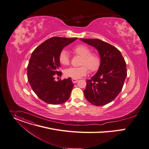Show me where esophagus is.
<instances>
[{
	"label": "esophagus",
	"instance_id": "1",
	"mask_svg": "<svg viewBox=\"0 0 149 149\" xmlns=\"http://www.w3.org/2000/svg\"><path fill=\"white\" fill-rule=\"evenodd\" d=\"M78 79L76 78H72V81L73 82V83H77L78 82Z\"/></svg>",
	"mask_w": 149,
	"mask_h": 149
}]
</instances>
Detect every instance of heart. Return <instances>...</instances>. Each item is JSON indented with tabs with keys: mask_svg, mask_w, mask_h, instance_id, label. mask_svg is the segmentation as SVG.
<instances>
[{
	"mask_svg": "<svg viewBox=\"0 0 149 149\" xmlns=\"http://www.w3.org/2000/svg\"><path fill=\"white\" fill-rule=\"evenodd\" d=\"M73 52L77 55L81 56L79 67H71L65 70L66 77L72 78H79L86 75L88 69L91 72L97 71L100 65V58L96 53L91 52L89 47L84 45H78L73 48ZM59 61L63 65H68L70 58L68 52L62 50L59 55Z\"/></svg>",
	"mask_w": 149,
	"mask_h": 149,
	"instance_id": "obj_1",
	"label": "heart"
}]
</instances>
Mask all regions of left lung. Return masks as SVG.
I'll use <instances>...</instances> for the list:
<instances>
[{"instance_id":"left-lung-1","label":"left lung","mask_w":149,"mask_h":149,"mask_svg":"<svg viewBox=\"0 0 149 149\" xmlns=\"http://www.w3.org/2000/svg\"><path fill=\"white\" fill-rule=\"evenodd\" d=\"M80 40L96 48L101 59L97 72L87 80L85 97L93 105H105L123 89L127 75L126 62L120 52L109 43L96 38Z\"/></svg>"}]
</instances>
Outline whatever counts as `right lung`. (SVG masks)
Returning a JSON list of instances; mask_svg holds the SVG:
<instances>
[{
  "instance_id": "right-lung-1",
  "label": "right lung",
  "mask_w": 149,
  "mask_h": 149,
  "mask_svg": "<svg viewBox=\"0 0 149 149\" xmlns=\"http://www.w3.org/2000/svg\"><path fill=\"white\" fill-rule=\"evenodd\" d=\"M77 38L51 37L33 52L27 66L29 82L36 95L45 102L59 104L68 100L74 84L71 78L58 81L62 75L59 55L63 48Z\"/></svg>"
}]
</instances>
